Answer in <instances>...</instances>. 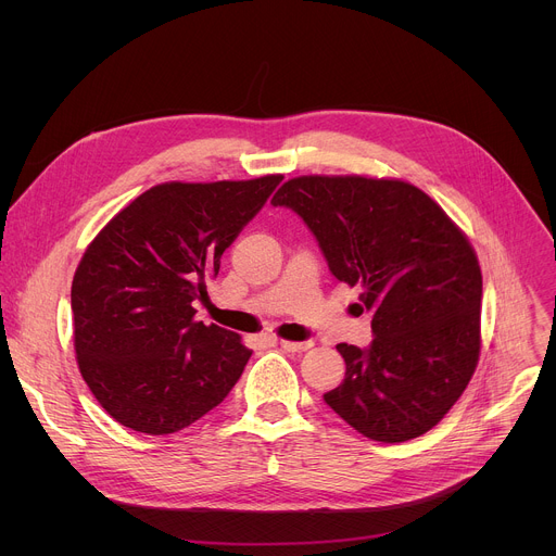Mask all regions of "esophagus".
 Returning <instances> with one entry per match:
<instances>
[{
    "label": "esophagus",
    "instance_id": "obj_1",
    "mask_svg": "<svg viewBox=\"0 0 556 556\" xmlns=\"http://www.w3.org/2000/svg\"><path fill=\"white\" fill-rule=\"evenodd\" d=\"M279 345H281L286 352H305V350H309V348H312V343H309V341L299 343V341H288V339H281V341H279Z\"/></svg>",
    "mask_w": 556,
    "mask_h": 556
}]
</instances>
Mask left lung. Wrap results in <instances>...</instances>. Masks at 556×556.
<instances>
[{
	"label": "left lung",
	"mask_w": 556,
	"mask_h": 556,
	"mask_svg": "<svg viewBox=\"0 0 556 556\" xmlns=\"http://www.w3.org/2000/svg\"><path fill=\"white\" fill-rule=\"evenodd\" d=\"M314 232L332 275L361 286L369 350L339 343L345 380L326 403L376 442H407L457 403L480 361L482 270L464 230L399 178L299 176L273 195Z\"/></svg>",
	"instance_id": "1"
}]
</instances>
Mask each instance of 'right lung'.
<instances>
[{
  "instance_id": "obj_1",
  "label": "right lung",
  "mask_w": 556,
  "mask_h": 556,
  "mask_svg": "<svg viewBox=\"0 0 556 556\" xmlns=\"http://www.w3.org/2000/svg\"><path fill=\"white\" fill-rule=\"evenodd\" d=\"M283 180L163 182L121 208L72 279L74 354L99 405L123 427L187 429L242 376V337L195 321L222 253Z\"/></svg>"
}]
</instances>
